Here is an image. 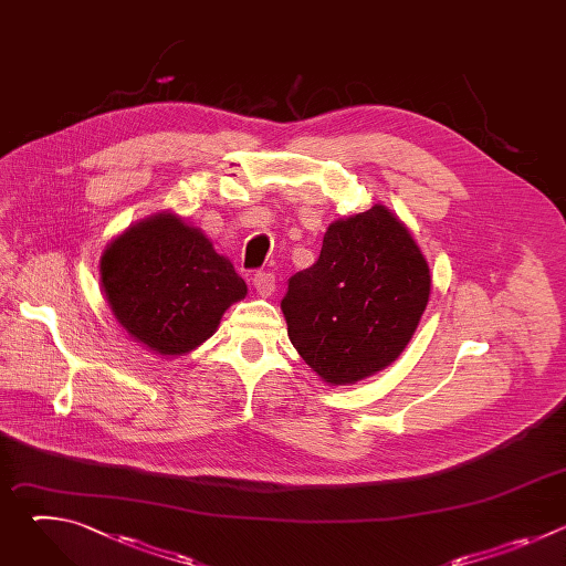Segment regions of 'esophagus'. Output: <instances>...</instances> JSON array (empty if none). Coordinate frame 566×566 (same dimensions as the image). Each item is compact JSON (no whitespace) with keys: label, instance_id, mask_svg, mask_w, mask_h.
Returning a JSON list of instances; mask_svg holds the SVG:
<instances>
[{"label":"esophagus","instance_id":"1","mask_svg":"<svg viewBox=\"0 0 566 566\" xmlns=\"http://www.w3.org/2000/svg\"><path fill=\"white\" fill-rule=\"evenodd\" d=\"M253 286L262 297H269L275 291V275L269 271H258L253 275Z\"/></svg>","mask_w":566,"mask_h":566}]
</instances>
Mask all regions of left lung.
<instances>
[{"label":"left lung","mask_w":566,"mask_h":566,"mask_svg":"<svg viewBox=\"0 0 566 566\" xmlns=\"http://www.w3.org/2000/svg\"><path fill=\"white\" fill-rule=\"evenodd\" d=\"M428 300L421 249L376 203L327 228L317 262L289 280L282 311L304 363L329 385H352L400 356Z\"/></svg>","instance_id":"1"}]
</instances>
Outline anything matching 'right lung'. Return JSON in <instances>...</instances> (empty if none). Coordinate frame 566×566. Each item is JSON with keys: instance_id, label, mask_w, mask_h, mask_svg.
Returning a JSON list of instances; mask_svg holds the SVG:
<instances>
[{"instance_id": "add662e5", "label": "right lung", "mask_w": 566, "mask_h": 566, "mask_svg": "<svg viewBox=\"0 0 566 566\" xmlns=\"http://www.w3.org/2000/svg\"><path fill=\"white\" fill-rule=\"evenodd\" d=\"M101 282L120 327L160 356L199 347L249 293L212 241L172 212L118 234L101 258Z\"/></svg>"}]
</instances>
